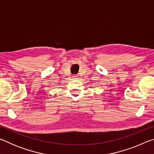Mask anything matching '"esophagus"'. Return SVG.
Returning a JSON list of instances; mask_svg holds the SVG:
<instances>
[{
  "label": "esophagus",
  "mask_w": 154,
  "mask_h": 154,
  "mask_svg": "<svg viewBox=\"0 0 154 154\" xmlns=\"http://www.w3.org/2000/svg\"><path fill=\"white\" fill-rule=\"evenodd\" d=\"M73 77L75 78H75H76L77 77V76H73Z\"/></svg>",
  "instance_id": "34e87169"
}]
</instances>
